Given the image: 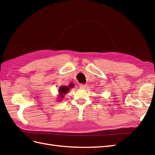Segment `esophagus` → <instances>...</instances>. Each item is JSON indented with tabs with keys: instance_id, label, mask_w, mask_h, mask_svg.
I'll use <instances>...</instances> for the list:
<instances>
[{
	"instance_id": "34e87169",
	"label": "esophagus",
	"mask_w": 155,
	"mask_h": 155,
	"mask_svg": "<svg viewBox=\"0 0 155 155\" xmlns=\"http://www.w3.org/2000/svg\"><path fill=\"white\" fill-rule=\"evenodd\" d=\"M79 87H81V88H86L87 87V84H79Z\"/></svg>"
}]
</instances>
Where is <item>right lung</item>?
Segmentation results:
<instances>
[{"label": "right lung", "instance_id": "1", "mask_svg": "<svg viewBox=\"0 0 155 155\" xmlns=\"http://www.w3.org/2000/svg\"><path fill=\"white\" fill-rule=\"evenodd\" d=\"M71 87H73V84H71L68 87L63 86V87H61L60 88H59L58 92H59V93H60L61 97H62L64 94L67 93V92L69 91V88H70Z\"/></svg>", "mask_w": 155, "mask_h": 155}]
</instances>
